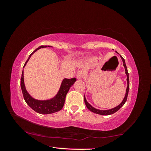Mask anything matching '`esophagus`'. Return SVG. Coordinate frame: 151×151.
Masks as SVG:
<instances>
[{
  "instance_id": "34e87169",
  "label": "esophagus",
  "mask_w": 151,
  "mask_h": 151,
  "mask_svg": "<svg viewBox=\"0 0 151 151\" xmlns=\"http://www.w3.org/2000/svg\"><path fill=\"white\" fill-rule=\"evenodd\" d=\"M84 76V73L82 72V71H78V72L76 73V78L78 79H81Z\"/></svg>"
}]
</instances>
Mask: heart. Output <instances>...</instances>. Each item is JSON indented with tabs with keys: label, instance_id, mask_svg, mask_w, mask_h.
Returning a JSON list of instances; mask_svg holds the SVG:
<instances>
[{
	"label": "heart",
	"instance_id": "obj_1",
	"mask_svg": "<svg viewBox=\"0 0 151 151\" xmlns=\"http://www.w3.org/2000/svg\"><path fill=\"white\" fill-rule=\"evenodd\" d=\"M92 60H94V59H92Z\"/></svg>",
	"mask_w": 151,
	"mask_h": 151
}]
</instances>
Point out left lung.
<instances>
[{"label":"left lung","instance_id":"1","mask_svg":"<svg viewBox=\"0 0 151 151\" xmlns=\"http://www.w3.org/2000/svg\"><path fill=\"white\" fill-rule=\"evenodd\" d=\"M121 57L122 60V62H123V65H124V67L125 68V73H126L127 76V90H126V94H125V96H124V98L123 99V101H122V103L120 104L119 106H116L115 108H113V109H109V110H106V111H101V110L96 109L94 108V107L92 106L91 104H89L87 101H86V99H85V96H84V99H85V103L86 106V107H87V109L89 110V111H91V112H94V113H96V114H101V115H110V114H114V112H116V111H118L119 110L121 109L122 106L124 105V103H126L127 99V96H128V94H129V73H128V70H127L126 64H125L124 59L122 57V56H121Z\"/></svg>","mask_w":151,"mask_h":151}]
</instances>
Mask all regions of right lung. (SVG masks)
<instances>
[{
    "mask_svg": "<svg viewBox=\"0 0 151 151\" xmlns=\"http://www.w3.org/2000/svg\"><path fill=\"white\" fill-rule=\"evenodd\" d=\"M50 47L49 46H40L38 48H37L35 50L33 51V52L29 56V58L25 63L24 66L26 65L28 60H29L30 57L31 55L36 52L37 50L41 48H45V47ZM76 81V78H70L67 79L65 78L62 82L61 84L60 90L58 91V94L56 95L55 98H53L50 100L48 101H38L35 100L31 96L29 95V94L27 93V91L25 88L24 83V75H23V70L22 73V76L20 78V86H21L22 94H23V97L25 102L29 105L30 108L32 110H34L35 112H38L40 114H51L54 113V112H58L60 111L63 109L65 104L66 95L67 93L69 91L70 88L73 85V84Z\"/></svg>",
    "mask_w": 151,
    "mask_h": 151,
    "instance_id": "1",
    "label": "right lung"
}]
</instances>
